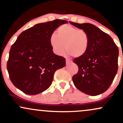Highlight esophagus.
<instances>
[{
    "label": "esophagus",
    "mask_w": 123,
    "mask_h": 123,
    "mask_svg": "<svg viewBox=\"0 0 123 123\" xmlns=\"http://www.w3.org/2000/svg\"><path fill=\"white\" fill-rule=\"evenodd\" d=\"M66 64L68 65V64H69V63H72V61H71L68 60V59H66Z\"/></svg>",
    "instance_id": "34e87169"
}]
</instances>
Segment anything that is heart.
<instances>
[{
    "label": "heart",
    "mask_w": 123,
    "mask_h": 123,
    "mask_svg": "<svg viewBox=\"0 0 123 123\" xmlns=\"http://www.w3.org/2000/svg\"><path fill=\"white\" fill-rule=\"evenodd\" d=\"M57 34L50 36V43L54 51L62 55L65 50L73 57H81L87 53L90 45V35L86 31L65 24L57 29Z\"/></svg>",
    "instance_id": "heart-1"
}]
</instances>
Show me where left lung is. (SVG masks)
<instances>
[{
  "label": "left lung",
  "instance_id": "8db88e82",
  "mask_svg": "<svg viewBox=\"0 0 123 123\" xmlns=\"http://www.w3.org/2000/svg\"><path fill=\"white\" fill-rule=\"evenodd\" d=\"M90 35V45L84 56L74 58L78 72L72 80L76 88L87 95L95 96L105 92L118 69V49L108 34L89 23L70 22Z\"/></svg>",
  "mask_w": 123,
  "mask_h": 123
}]
</instances>
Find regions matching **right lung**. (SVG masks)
<instances>
[{
	"mask_svg": "<svg viewBox=\"0 0 123 123\" xmlns=\"http://www.w3.org/2000/svg\"><path fill=\"white\" fill-rule=\"evenodd\" d=\"M67 21L55 19L38 24L22 32L11 47L7 69L15 87L28 95L49 88L56 70L66 60L55 54L50 43L54 31Z\"/></svg>",
	"mask_w": 123,
	"mask_h": 123,
	"instance_id": "obj_1",
	"label": "right lung"
}]
</instances>
